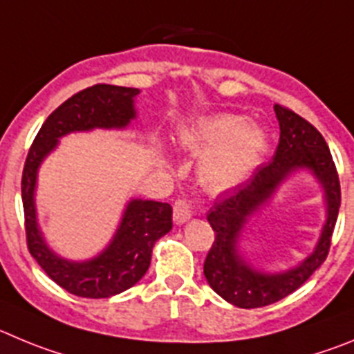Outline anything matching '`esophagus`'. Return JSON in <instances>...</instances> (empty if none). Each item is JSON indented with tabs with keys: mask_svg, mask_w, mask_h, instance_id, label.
<instances>
[{
	"mask_svg": "<svg viewBox=\"0 0 354 354\" xmlns=\"http://www.w3.org/2000/svg\"><path fill=\"white\" fill-rule=\"evenodd\" d=\"M173 215H174V221H176V224H185V222L192 218L194 206L190 205L189 201L178 199L176 203H174Z\"/></svg>",
	"mask_w": 354,
	"mask_h": 354,
	"instance_id": "obj_1",
	"label": "esophagus"
}]
</instances>
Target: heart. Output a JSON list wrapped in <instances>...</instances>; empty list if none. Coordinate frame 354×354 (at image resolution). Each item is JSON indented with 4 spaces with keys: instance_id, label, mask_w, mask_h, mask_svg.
I'll return each mask as SVG.
<instances>
[{
    "instance_id": "heart-1",
    "label": "heart",
    "mask_w": 354,
    "mask_h": 354,
    "mask_svg": "<svg viewBox=\"0 0 354 354\" xmlns=\"http://www.w3.org/2000/svg\"><path fill=\"white\" fill-rule=\"evenodd\" d=\"M181 146L199 158V180L225 190L245 180L266 149V133L240 114H216L181 133Z\"/></svg>"
}]
</instances>
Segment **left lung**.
<instances>
[{"label":"left lung","instance_id":"obj_1","mask_svg":"<svg viewBox=\"0 0 354 354\" xmlns=\"http://www.w3.org/2000/svg\"><path fill=\"white\" fill-rule=\"evenodd\" d=\"M273 109L280 127L273 160L259 167L250 180L218 197L206 215L215 231V241L206 256L205 277L216 295L240 308L272 305L307 282L326 259L340 208L339 174L323 136L291 109L279 104ZM304 169L315 174L325 192L327 222L320 240L315 250L292 269L261 272L239 252L241 232L248 218L271 198L279 185Z\"/></svg>","mask_w":354,"mask_h":354}]
</instances>
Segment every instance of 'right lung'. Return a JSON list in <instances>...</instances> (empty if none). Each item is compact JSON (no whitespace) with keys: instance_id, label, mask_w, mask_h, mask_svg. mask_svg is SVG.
Instances as JSON below:
<instances>
[{"instance_id":"obj_1","label":"right lung","mask_w":354,"mask_h":354,"mask_svg":"<svg viewBox=\"0 0 354 354\" xmlns=\"http://www.w3.org/2000/svg\"><path fill=\"white\" fill-rule=\"evenodd\" d=\"M139 93L138 88L95 84L70 97L38 130L22 171V206L30 254L59 288L82 298H109L138 284L148 272L155 241L173 229V208L158 201H129L109 245L91 259L68 261L46 243L38 225L35 205L38 169L63 136L95 129H127L136 118L133 100Z\"/></svg>"}]
</instances>
